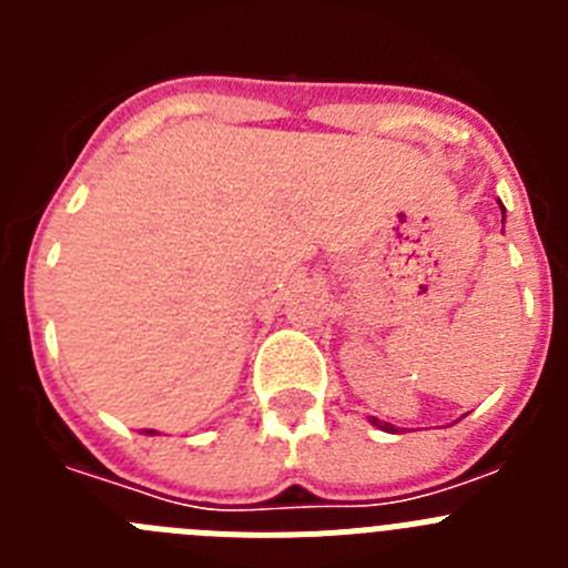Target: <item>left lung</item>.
<instances>
[{"label": "left lung", "mask_w": 568, "mask_h": 568, "mask_svg": "<svg viewBox=\"0 0 568 568\" xmlns=\"http://www.w3.org/2000/svg\"><path fill=\"white\" fill-rule=\"evenodd\" d=\"M500 210H504V207H500ZM373 424H378V420L373 418ZM378 426H381V429H389V433H393V426H389V424H378Z\"/></svg>", "instance_id": "obj_1"}]
</instances>
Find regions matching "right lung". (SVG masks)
Listing matches in <instances>:
<instances>
[{"mask_svg": "<svg viewBox=\"0 0 568 568\" xmlns=\"http://www.w3.org/2000/svg\"><path fill=\"white\" fill-rule=\"evenodd\" d=\"M144 435H153V429H144Z\"/></svg>", "mask_w": 568, "mask_h": 568, "instance_id": "obj_1", "label": "right lung"}]
</instances>
